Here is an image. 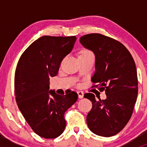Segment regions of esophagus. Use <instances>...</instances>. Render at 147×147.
Masks as SVG:
<instances>
[{
    "instance_id": "esophagus-1",
    "label": "esophagus",
    "mask_w": 147,
    "mask_h": 147,
    "mask_svg": "<svg viewBox=\"0 0 147 147\" xmlns=\"http://www.w3.org/2000/svg\"><path fill=\"white\" fill-rule=\"evenodd\" d=\"M78 97H79L80 99H82L84 97V93L82 91H78Z\"/></svg>"
}]
</instances>
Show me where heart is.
Wrapping results in <instances>:
<instances>
[{"label":"heart","instance_id":"1","mask_svg":"<svg viewBox=\"0 0 147 147\" xmlns=\"http://www.w3.org/2000/svg\"><path fill=\"white\" fill-rule=\"evenodd\" d=\"M84 55H93L92 52L89 51L87 50H82L80 52L79 56H84Z\"/></svg>","mask_w":147,"mask_h":147}]
</instances>
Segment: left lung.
<instances>
[{"label": "left lung", "instance_id": "1", "mask_svg": "<svg viewBox=\"0 0 147 147\" xmlns=\"http://www.w3.org/2000/svg\"><path fill=\"white\" fill-rule=\"evenodd\" d=\"M80 42L95 55V72L92 81L107 98L96 100L92 93L84 94L92 103L87 116L90 131L109 137L119 133L132 115L138 94L137 67L132 56L119 41L98 33L82 36Z\"/></svg>", "mask_w": 147, "mask_h": 147}]
</instances>
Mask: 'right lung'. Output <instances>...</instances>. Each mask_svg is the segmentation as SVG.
<instances>
[{
  "instance_id": "right-lung-1",
  "label": "right lung",
  "mask_w": 147,
  "mask_h": 147,
  "mask_svg": "<svg viewBox=\"0 0 147 147\" xmlns=\"http://www.w3.org/2000/svg\"><path fill=\"white\" fill-rule=\"evenodd\" d=\"M77 38L42 36L23 52L15 72L18 107L32 129L40 137L54 139L66 126L64 115L78 94L65 95L50 90V78L57 75L62 60L74 47Z\"/></svg>"
}]
</instances>
